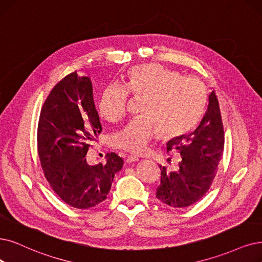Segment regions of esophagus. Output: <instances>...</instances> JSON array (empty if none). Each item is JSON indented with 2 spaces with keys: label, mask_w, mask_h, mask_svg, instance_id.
I'll return each mask as SVG.
<instances>
[{
  "label": "esophagus",
  "mask_w": 262,
  "mask_h": 262,
  "mask_svg": "<svg viewBox=\"0 0 262 262\" xmlns=\"http://www.w3.org/2000/svg\"><path fill=\"white\" fill-rule=\"evenodd\" d=\"M139 160V158H137V157L135 156H128L127 158H125V162L127 163H132V162H135V161H138Z\"/></svg>",
  "instance_id": "obj_1"
}]
</instances>
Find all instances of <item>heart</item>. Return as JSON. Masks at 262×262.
Returning a JSON list of instances; mask_svg holds the SVG:
<instances>
[{
	"label": "heart",
	"instance_id": "obj_1",
	"mask_svg": "<svg viewBox=\"0 0 262 262\" xmlns=\"http://www.w3.org/2000/svg\"><path fill=\"white\" fill-rule=\"evenodd\" d=\"M129 93L143 99V118L134 119L114 134L116 148L134 155L147 151L149 144L162 133L167 140L181 138L193 129L204 110L206 91L195 78L158 63H146L130 69L125 87L112 83L101 92L98 111L111 122L123 118Z\"/></svg>",
	"mask_w": 262,
	"mask_h": 262
}]
</instances>
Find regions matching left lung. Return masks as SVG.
I'll list each match as a JSON object with an SVG mask.
<instances>
[{"instance_id":"left-lung-1","label":"left lung","mask_w":262,"mask_h":262,"mask_svg":"<svg viewBox=\"0 0 262 262\" xmlns=\"http://www.w3.org/2000/svg\"><path fill=\"white\" fill-rule=\"evenodd\" d=\"M225 133L215 92L208 96V105L199 127L189 135L167 143V151L181 154L180 169L169 172L160 165V185L156 196L172 207L190 206L208 191L224 152Z\"/></svg>"}]
</instances>
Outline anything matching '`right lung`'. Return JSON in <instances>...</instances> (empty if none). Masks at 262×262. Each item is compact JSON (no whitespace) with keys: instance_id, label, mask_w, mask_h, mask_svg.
<instances>
[{"instance_id":"1","label":"right lung","mask_w":262,"mask_h":262,"mask_svg":"<svg viewBox=\"0 0 262 262\" xmlns=\"http://www.w3.org/2000/svg\"><path fill=\"white\" fill-rule=\"evenodd\" d=\"M89 77L77 72L51 89L40 110L37 150L47 182L67 204L86 210L105 200L123 160L111 152L105 164L90 165V142L102 131Z\"/></svg>"}]
</instances>
